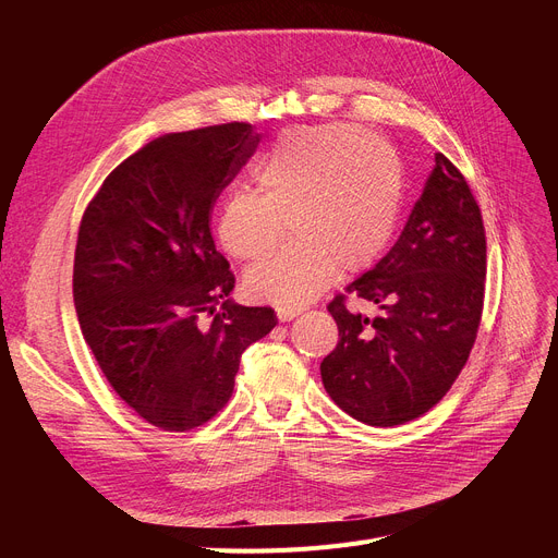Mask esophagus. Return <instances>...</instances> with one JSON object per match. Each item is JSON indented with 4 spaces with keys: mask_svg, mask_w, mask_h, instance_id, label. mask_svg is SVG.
I'll use <instances>...</instances> for the list:
<instances>
[{
    "mask_svg": "<svg viewBox=\"0 0 558 558\" xmlns=\"http://www.w3.org/2000/svg\"><path fill=\"white\" fill-rule=\"evenodd\" d=\"M301 314V310H296V307H276V316H278V320H282V324H284V320H294L296 316Z\"/></svg>",
    "mask_w": 558,
    "mask_h": 558,
    "instance_id": "obj_1",
    "label": "esophagus"
}]
</instances>
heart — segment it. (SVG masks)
<instances>
[{
  "mask_svg": "<svg viewBox=\"0 0 558 558\" xmlns=\"http://www.w3.org/2000/svg\"><path fill=\"white\" fill-rule=\"evenodd\" d=\"M257 196L223 198L217 234L228 255L259 259L289 221L294 244L248 269L253 301L305 305L332 274H360L383 257L398 228L404 175L391 146L348 124L284 131L255 167Z\"/></svg>",
  "mask_w": 558,
  "mask_h": 558,
  "instance_id": "obj_1",
  "label": "heart"
}]
</instances>
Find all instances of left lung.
Returning <instances> with one entry per match:
<instances>
[{
  "mask_svg": "<svg viewBox=\"0 0 558 558\" xmlns=\"http://www.w3.org/2000/svg\"><path fill=\"white\" fill-rule=\"evenodd\" d=\"M434 162L398 242L345 287L383 314H353L343 294L328 305L339 341L320 362L324 387L348 416L373 427L429 412L454 385L480 330L482 213L463 173L444 154Z\"/></svg>",
  "mask_w": 558,
  "mask_h": 558,
  "instance_id": "1",
  "label": "left lung"
}]
</instances>
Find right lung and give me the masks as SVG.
Here are the masks:
<instances>
[{"instance_id":"1","label":"right lung","mask_w":558,"mask_h":558,"mask_svg":"<svg viewBox=\"0 0 558 558\" xmlns=\"http://www.w3.org/2000/svg\"><path fill=\"white\" fill-rule=\"evenodd\" d=\"M257 142L246 122L160 135L108 173L81 219L83 339L114 393L167 432L221 412L242 353L278 324L271 307L228 299L234 276L210 232L215 201Z\"/></svg>"}]
</instances>
